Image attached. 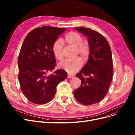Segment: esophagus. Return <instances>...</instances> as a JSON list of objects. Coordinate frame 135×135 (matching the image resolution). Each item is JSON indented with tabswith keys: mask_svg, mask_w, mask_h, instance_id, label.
I'll return each instance as SVG.
<instances>
[{
	"mask_svg": "<svg viewBox=\"0 0 135 135\" xmlns=\"http://www.w3.org/2000/svg\"><path fill=\"white\" fill-rule=\"evenodd\" d=\"M73 77V75H69V74H68L67 75V78L68 79H70V78H72Z\"/></svg>",
	"mask_w": 135,
	"mask_h": 135,
	"instance_id": "obj_1",
	"label": "esophagus"
}]
</instances>
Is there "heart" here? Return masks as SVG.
<instances>
[{"label": "heart", "mask_w": 135, "mask_h": 135, "mask_svg": "<svg viewBox=\"0 0 135 135\" xmlns=\"http://www.w3.org/2000/svg\"><path fill=\"white\" fill-rule=\"evenodd\" d=\"M68 44L76 46L78 53L85 60L90 53V46L88 42L83 41L81 35L76 32H71L68 33L65 38ZM63 42L61 40H56L52 45V52L55 57L59 60L63 59ZM83 65L82 60L78 58L74 60H66L60 64V67L69 73L74 74L81 68Z\"/></svg>", "instance_id": "1"}]
</instances>
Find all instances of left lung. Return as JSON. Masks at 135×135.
Returning <instances> with one entry per match:
<instances>
[{"instance_id": "8db88e82", "label": "left lung", "mask_w": 135, "mask_h": 135, "mask_svg": "<svg viewBox=\"0 0 135 135\" xmlns=\"http://www.w3.org/2000/svg\"><path fill=\"white\" fill-rule=\"evenodd\" d=\"M75 30L86 36L90 46L89 60L76 76L81 86L74 91L76 100L84 105L100 102L107 94L113 76L112 55L108 41L98 32L83 27Z\"/></svg>"}]
</instances>
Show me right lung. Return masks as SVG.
I'll use <instances>...</instances> for the list:
<instances>
[{
	"label": "right lung",
	"mask_w": 135,
	"mask_h": 135,
	"mask_svg": "<svg viewBox=\"0 0 135 135\" xmlns=\"http://www.w3.org/2000/svg\"><path fill=\"white\" fill-rule=\"evenodd\" d=\"M66 30L50 26L38 27L28 33L23 42L18 58V78L23 94L33 103L44 104L50 101L57 85L67 77L62 69L47 75L56 66L52 45Z\"/></svg>",
	"instance_id": "1"
}]
</instances>
